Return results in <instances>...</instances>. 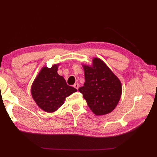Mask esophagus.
Returning <instances> with one entry per match:
<instances>
[{
  "instance_id": "34e87169",
  "label": "esophagus",
  "mask_w": 157,
  "mask_h": 157,
  "mask_svg": "<svg viewBox=\"0 0 157 157\" xmlns=\"http://www.w3.org/2000/svg\"><path fill=\"white\" fill-rule=\"evenodd\" d=\"M76 89H78V88H79V84H78V83H75V84H74V86H73Z\"/></svg>"
}]
</instances>
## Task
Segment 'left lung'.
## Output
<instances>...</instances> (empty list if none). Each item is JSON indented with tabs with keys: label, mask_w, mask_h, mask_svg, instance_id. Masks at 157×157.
I'll return each mask as SVG.
<instances>
[{
	"label": "left lung",
	"mask_w": 157,
	"mask_h": 157,
	"mask_svg": "<svg viewBox=\"0 0 157 157\" xmlns=\"http://www.w3.org/2000/svg\"><path fill=\"white\" fill-rule=\"evenodd\" d=\"M85 82L78 90L97 116L107 115L117 107L122 95L120 80L103 61L94 58L92 65L82 64Z\"/></svg>",
	"instance_id": "obj_1"
}]
</instances>
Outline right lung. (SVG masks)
Returning a JSON list of instances; mask_svg holds the SVG:
<instances>
[{"mask_svg": "<svg viewBox=\"0 0 157 157\" xmlns=\"http://www.w3.org/2000/svg\"><path fill=\"white\" fill-rule=\"evenodd\" d=\"M59 63L43 67L31 86V95L36 105L47 113H53L63 105L65 98L77 90L66 83L58 73Z\"/></svg>", "mask_w": 157, "mask_h": 157, "instance_id": "obj_1", "label": "right lung"}]
</instances>
